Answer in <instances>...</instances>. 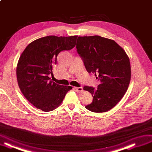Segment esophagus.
<instances>
[{
    "mask_svg": "<svg viewBox=\"0 0 152 152\" xmlns=\"http://www.w3.org/2000/svg\"><path fill=\"white\" fill-rule=\"evenodd\" d=\"M75 90L77 92H80L83 91V88L82 87H75Z\"/></svg>",
    "mask_w": 152,
    "mask_h": 152,
    "instance_id": "obj_1",
    "label": "esophagus"
}]
</instances>
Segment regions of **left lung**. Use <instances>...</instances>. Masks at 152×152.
I'll return each instance as SVG.
<instances>
[{"mask_svg":"<svg viewBox=\"0 0 152 152\" xmlns=\"http://www.w3.org/2000/svg\"><path fill=\"white\" fill-rule=\"evenodd\" d=\"M76 48L88 73L95 74L101 83L97 88L85 86L93 96L86 108L94 113H104L113 108L127 91L131 80L128 56L113 39L99 36H79Z\"/></svg>","mask_w":152,"mask_h":152,"instance_id":"left-lung-1","label":"left lung"}]
</instances>
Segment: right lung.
I'll use <instances>...</instances> for the list:
<instances>
[{"label":"right lung","mask_w":152,"mask_h":152,"mask_svg":"<svg viewBox=\"0 0 152 152\" xmlns=\"http://www.w3.org/2000/svg\"><path fill=\"white\" fill-rule=\"evenodd\" d=\"M77 36H48L33 41L23 51L18 60L16 76L19 87L25 98L43 111L58 107L72 87L61 86L51 80L57 56L72 49Z\"/></svg>","instance_id":"right-lung-1"}]
</instances>
